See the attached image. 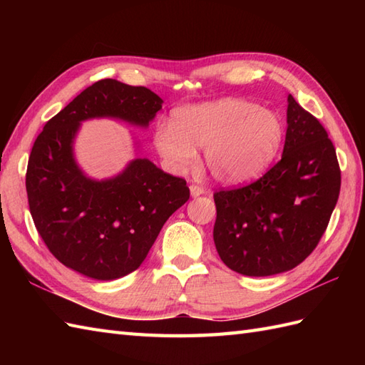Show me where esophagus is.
<instances>
[{"instance_id":"1","label":"esophagus","mask_w":365,"mask_h":365,"mask_svg":"<svg viewBox=\"0 0 365 365\" xmlns=\"http://www.w3.org/2000/svg\"><path fill=\"white\" fill-rule=\"evenodd\" d=\"M190 191H191V196H192V197H197V196L204 195V192H205V190H204L202 187H199V185H191Z\"/></svg>"}]
</instances>
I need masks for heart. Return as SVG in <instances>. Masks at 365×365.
Listing matches in <instances>:
<instances>
[{
	"label": "heart",
	"instance_id": "b5f03b06",
	"mask_svg": "<svg viewBox=\"0 0 365 365\" xmlns=\"http://www.w3.org/2000/svg\"><path fill=\"white\" fill-rule=\"evenodd\" d=\"M282 141L277 115L242 98L178 108L173 122H161L153 143L173 173H183L205 147L204 160L220 182L242 183L265 169Z\"/></svg>",
	"mask_w": 365,
	"mask_h": 365
}]
</instances>
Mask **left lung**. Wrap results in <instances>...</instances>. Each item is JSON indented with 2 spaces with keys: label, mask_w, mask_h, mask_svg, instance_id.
Listing matches in <instances>:
<instances>
[{
  "label": "left lung",
  "mask_w": 365,
  "mask_h": 365,
  "mask_svg": "<svg viewBox=\"0 0 365 365\" xmlns=\"http://www.w3.org/2000/svg\"><path fill=\"white\" fill-rule=\"evenodd\" d=\"M339 192L334 144L320 120L289 96L282 158L255 182L213 195L216 251L245 276L289 271L319 245Z\"/></svg>",
  "instance_id": "8db88e82"
}]
</instances>
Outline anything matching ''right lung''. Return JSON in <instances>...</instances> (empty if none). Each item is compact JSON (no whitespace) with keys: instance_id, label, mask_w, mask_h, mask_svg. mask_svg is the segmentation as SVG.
Listing matches in <instances>:
<instances>
[{"instance_id":"1","label":"right lung","mask_w":365,"mask_h":365,"mask_svg":"<svg viewBox=\"0 0 365 365\" xmlns=\"http://www.w3.org/2000/svg\"><path fill=\"white\" fill-rule=\"evenodd\" d=\"M163 100L144 86L100 80L45 123L26 169L29 212L38 235L63 265L113 281L139 268L161 227L190 199L185 178L136 158L122 174L92 180L73 158L80 123L115 118L147 127Z\"/></svg>"}]
</instances>
